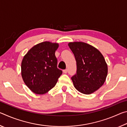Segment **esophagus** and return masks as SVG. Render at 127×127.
Returning <instances> with one entry per match:
<instances>
[{
    "label": "esophagus",
    "mask_w": 127,
    "mask_h": 127,
    "mask_svg": "<svg viewBox=\"0 0 127 127\" xmlns=\"http://www.w3.org/2000/svg\"><path fill=\"white\" fill-rule=\"evenodd\" d=\"M63 72L64 73H66L68 72V69H64L63 70Z\"/></svg>",
    "instance_id": "1"
}]
</instances>
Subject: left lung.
<instances>
[{"label": "left lung", "mask_w": 127, "mask_h": 127, "mask_svg": "<svg viewBox=\"0 0 127 127\" xmlns=\"http://www.w3.org/2000/svg\"><path fill=\"white\" fill-rule=\"evenodd\" d=\"M77 63V73L71 79L77 90L90 95L104 85L107 65L102 54L91 45L83 42H69Z\"/></svg>", "instance_id": "1"}]
</instances>
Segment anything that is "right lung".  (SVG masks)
<instances>
[{"label": "right lung", "mask_w": 127, "mask_h": 127, "mask_svg": "<svg viewBox=\"0 0 127 127\" xmlns=\"http://www.w3.org/2000/svg\"><path fill=\"white\" fill-rule=\"evenodd\" d=\"M58 43L45 41L33 46L21 63V75L26 85L33 93L43 95L55 86L62 71L57 68L55 51Z\"/></svg>", "instance_id": "right-lung-1"}]
</instances>
